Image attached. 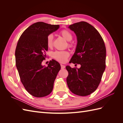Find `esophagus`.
Returning a JSON list of instances; mask_svg holds the SVG:
<instances>
[{
  "instance_id": "esophagus-1",
  "label": "esophagus",
  "mask_w": 123,
  "mask_h": 123,
  "mask_svg": "<svg viewBox=\"0 0 123 123\" xmlns=\"http://www.w3.org/2000/svg\"><path fill=\"white\" fill-rule=\"evenodd\" d=\"M61 68H62V69L65 68V65H63L61 64Z\"/></svg>"
}]
</instances>
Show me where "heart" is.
<instances>
[{
  "mask_svg": "<svg viewBox=\"0 0 123 123\" xmlns=\"http://www.w3.org/2000/svg\"><path fill=\"white\" fill-rule=\"evenodd\" d=\"M60 34L63 38H65L67 41H71L73 38V35L72 33L67 30H62L59 32ZM53 37L52 34H50L47 36V45L48 47L51 48L53 46ZM72 43H69V46L71 47L72 46ZM69 56V53L68 52L66 51H56L52 54V57L57 61L64 63L66 62L67 59Z\"/></svg>",
  "mask_w": 123,
  "mask_h": 123,
  "instance_id": "b5f03b06",
  "label": "heart"
}]
</instances>
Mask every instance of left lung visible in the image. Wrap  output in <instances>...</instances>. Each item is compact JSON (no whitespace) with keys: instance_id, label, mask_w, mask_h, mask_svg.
Returning <instances> with one entry per match:
<instances>
[{"instance_id":"obj_1","label":"left lung","mask_w":123,"mask_h":123,"mask_svg":"<svg viewBox=\"0 0 123 123\" xmlns=\"http://www.w3.org/2000/svg\"><path fill=\"white\" fill-rule=\"evenodd\" d=\"M75 32L77 44L70 63L80 64V68L67 66V83L73 93L80 96L90 95L98 88L106 68V49L99 33L85 21L70 25Z\"/></svg>"}]
</instances>
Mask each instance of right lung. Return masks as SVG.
<instances>
[{
  "instance_id": "1",
  "label": "right lung",
  "mask_w": 123,
  "mask_h": 123,
  "mask_svg": "<svg viewBox=\"0 0 123 123\" xmlns=\"http://www.w3.org/2000/svg\"><path fill=\"white\" fill-rule=\"evenodd\" d=\"M59 27L37 22L25 30L18 41L15 50L16 67L24 87L34 97H44L51 93L61 69L60 64L54 59L47 67L42 65L48 49L47 36Z\"/></svg>"
}]
</instances>
